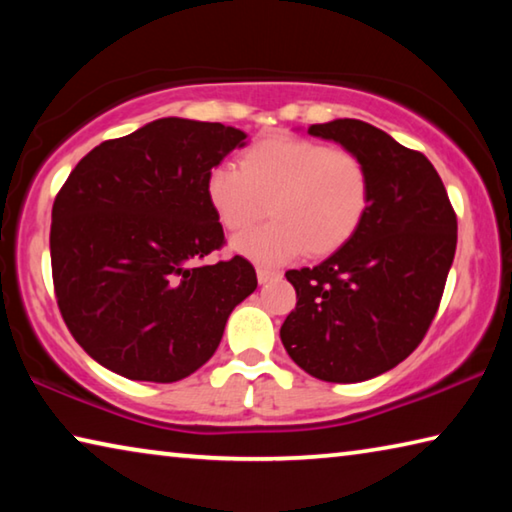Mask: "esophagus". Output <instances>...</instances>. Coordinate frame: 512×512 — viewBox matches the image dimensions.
<instances>
[{
  "mask_svg": "<svg viewBox=\"0 0 512 512\" xmlns=\"http://www.w3.org/2000/svg\"><path fill=\"white\" fill-rule=\"evenodd\" d=\"M277 277H280V271H275V268H266V266H259L257 268L259 284H266V282H271V280H277Z\"/></svg>",
  "mask_w": 512,
  "mask_h": 512,
  "instance_id": "34e87169",
  "label": "esophagus"
}]
</instances>
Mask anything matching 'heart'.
Wrapping results in <instances>:
<instances>
[{
    "label": "heart",
    "mask_w": 512,
    "mask_h": 512,
    "mask_svg": "<svg viewBox=\"0 0 512 512\" xmlns=\"http://www.w3.org/2000/svg\"><path fill=\"white\" fill-rule=\"evenodd\" d=\"M221 164L205 180L216 219L244 232L271 212L273 221L235 239V250L259 264L302 255L323 257L357 235L372 203L366 160L305 137H266Z\"/></svg>",
    "instance_id": "1"
}]
</instances>
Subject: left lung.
<instances>
[{"instance_id": "obj_1", "label": "left lung", "mask_w": 512, "mask_h": 512, "mask_svg": "<svg viewBox=\"0 0 512 512\" xmlns=\"http://www.w3.org/2000/svg\"><path fill=\"white\" fill-rule=\"evenodd\" d=\"M366 160L372 203L348 244L293 268L296 309L280 329L311 377L354 384L395 368L422 343L456 253V212L433 164L359 119L311 124Z\"/></svg>"}]
</instances>
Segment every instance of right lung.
Here are the masks:
<instances>
[{
	"mask_svg": "<svg viewBox=\"0 0 512 512\" xmlns=\"http://www.w3.org/2000/svg\"><path fill=\"white\" fill-rule=\"evenodd\" d=\"M239 128L167 117L85 155L51 210V277L76 343L135 381H178L219 348L225 320L257 289L225 246L205 180Z\"/></svg>",
	"mask_w": 512,
	"mask_h": 512,
	"instance_id": "add662e5",
	"label": "right lung"
}]
</instances>
